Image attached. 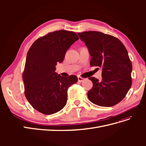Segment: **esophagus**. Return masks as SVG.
<instances>
[{
    "instance_id": "34e87169",
    "label": "esophagus",
    "mask_w": 146,
    "mask_h": 146,
    "mask_svg": "<svg viewBox=\"0 0 146 146\" xmlns=\"http://www.w3.org/2000/svg\"><path fill=\"white\" fill-rule=\"evenodd\" d=\"M85 79H84V78L82 77H78V81L79 82H82Z\"/></svg>"
}]
</instances>
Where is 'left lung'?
Wrapping results in <instances>:
<instances>
[{
  "mask_svg": "<svg viewBox=\"0 0 146 146\" xmlns=\"http://www.w3.org/2000/svg\"><path fill=\"white\" fill-rule=\"evenodd\" d=\"M92 56L91 66L102 68V80L91 77L89 100L100 107H112L125 98L131 86L132 64L125 47L112 35L96 31L78 33Z\"/></svg>",
  "mask_w": 146,
  "mask_h": 146,
  "instance_id": "1",
  "label": "left lung"
}]
</instances>
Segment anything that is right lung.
<instances>
[{"label": "right lung", "mask_w": 146, "mask_h": 146, "mask_svg": "<svg viewBox=\"0 0 146 146\" xmlns=\"http://www.w3.org/2000/svg\"><path fill=\"white\" fill-rule=\"evenodd\" d=\"M78 39L73 32L57 30L39 38L29 48L23 74L24 94L38 111L49 115L66 105L68 88L77 82V77L61 76L55 72V66Z\"/></svg>", "instance_id": "right-lung-1"}]
</instances>
